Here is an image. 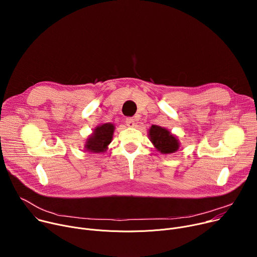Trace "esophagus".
<instances>
[{"label":"esophagus","instance_id":"esophagus-1","mask_svg":"<svg viewBox=\"0 0 257 257\" xmlns=\"http://www.w3.org/2000/svg\"><path fill=\"white\" fill-rule=\"evenodd\" d=\"M126 125L128 127H134L135 125V120L133 118H127L126 119Z\"/></svg>","mask_w":257,"mask_h":257}]
</instances>
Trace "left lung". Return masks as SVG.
Wrapping results in <instances>:
<instances>
[{
    "label": "left lung",
    "mask_w": 257,
    "mask_h": 257,
    "mask_svg": "<svg viewBox=\"0 0 257 257\" xmlns=\"http://www.w3.org/2000/svg\"><path fill=\"white\" fill-rule=\"evenodd\" d=\"M149 136L155 148L164 155L173 154L180 148L178 138L161 126L153 125L149 131Z\"/></svg>",
    "instance_id": "obj_1"
}]
</instances>
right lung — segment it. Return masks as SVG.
I'll return each mask as SVG.
<instances>
[{
  "label": "right lung",
  "instance_id": "right-lung-1",
  "mask_svg": "<svg viewBox=\"0 0 257 257\" xmlns=\"http://www.w3.org/2000/svg\"><path fill=\"white\" fill-rule=\"evenodd\" d=\"M115 126L112 123H105L97 126L91 135L86 139L84 145L85 151L93 154L104 153L107 149V145L111 143Z\"/></svg>",
  "mask_w": 257,
  "mask_h": 257
}]
</instances>
